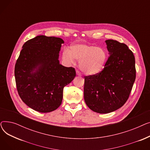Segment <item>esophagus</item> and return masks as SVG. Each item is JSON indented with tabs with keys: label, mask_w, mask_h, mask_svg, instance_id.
<instances>
[{
	"label": "esophagus",
	"mask_w": 150,
	"mask_h": 150,
	"mask_svg": "<svg viewBox=\"0 0 150 150\" xmlns=\"http://www.w3.org/2000/svg\"><path fill=\"white\" fill-rule=\"evenodd\" d=\"M76 74L77 76H81V73H80L78 70H76Z\"/></svg>",
	"instance_id": "obj_1"
}]
</instances>
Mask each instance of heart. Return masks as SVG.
Returning a JSON list of instances; mask_svg holds the SVG:
<instances>
[{
    "label": "heart",
    "instance_id": "b5f03b06",
    "mask_svg": "<svg viewBox=\"0 0 150 150\" xmlns=\"http://www.w3.org/2000/svg\"><path fill=\"white\" fill-rule=\"evenodd\" d=\"M62 58L69 63L80 61L82 72L89 75H95L103 70L106 62V53L100 47L91 44H76L71 46L70 51L64 49Z\"/></svg>",
    "mask_w": 150,
    "mask_h": 150
}]
</instances>
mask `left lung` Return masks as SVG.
Returning a JSON list of instances; mask_svg holds the SVG:
<instances>
[{
	"label": "left lung",
	"mask_w": 150,
	"mask_h": 150,
	"mask_svg": "<svg viewBox=\"0 0 150 150\" xmlns=\"http://www.w3.org/2000/svg\"><path fill=\"white\" fill-rule=\"evenodd\" d=\"M109 57L103 70L84 76V98L92 111L107 114L127 101L136 79L135 58L128 47L112 39L105 41Z\"/></svg>",
	"instance_id": "obj_1"
}]
</instances>
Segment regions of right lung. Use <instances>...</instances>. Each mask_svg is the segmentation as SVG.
Returning a JSON list of instances; mask_svg holds the SVG:
<instances>
[{
  "label": "right lung",
  "instance_id": "1",
  "mask_svg": "<svg viewBox=\"0 0 150 150\" xmlns=\"http://www.w3.org/2000/svg\"><path fill=\"white\" fill-rule=\"evenodd\" d=\"M61 38L38 36L22 46L14 68L19 95L28 107L46 113L61 104L63 88L76 76L74 68L60 64Z\"/></svg>",
  "mask_w": 150,
  "mask_h": 150
}]
</instances>
